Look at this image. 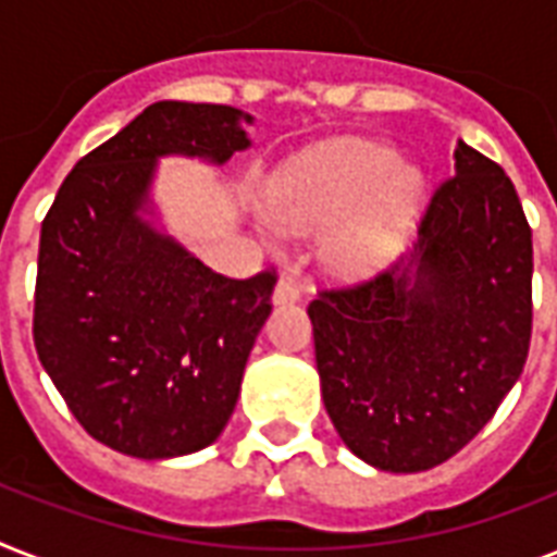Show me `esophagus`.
I'll return each mask as SVG.
<instances>
[{
  "instance_id": "obj_1",
  "label": "esophagus",
  "mask_w": 557,
  "mask_h": 557,
  "mask_svg": "<svg viewBox=\"0 0 557 557\" xmlns=\"http://www.w3.org/2000/svg\"><path fill=\"white\" fill-rule=\"evenodd\" d=\"M297 300H300V288L295 286V280L280 277L277 286H274V295H271V304L286 306V304H297Z\"/></svg>"
}]
</instances>
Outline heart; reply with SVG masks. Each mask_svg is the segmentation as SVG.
Segmentation results:
<instances>
[{
    "instance_id": "heart-1",
    "label": "heart",
    "mask_w": 557,
    "mask_h": 557,
    "mask_svg": "<svg viewBox=\"0 0 557 557\" xmlns=\"http://www.w3.org/2000/svg\"><path fill=\"white\" fill-rule=\"evenodd\" d=\"M424 178L375 138H335L292 161L269 196L274 225L318 234L345 219L323 245L341 277L375 274L401 251Z\"/></svg>"
}]
</instances>
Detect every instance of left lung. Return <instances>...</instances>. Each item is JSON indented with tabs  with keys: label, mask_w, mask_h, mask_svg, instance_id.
Returning <instances> with one entry per match:
<instances>
[{
	"label": "left lung",
	"mask_w": 557,
	"mask_h": 557,
	"mask_svg": "<svg viewBox=\"0 0 557 557\" xmlns=\"http://www.w3.org/2000/svg\"><path fill=\"white\" fill-rule=\"evenodd\" d=\"M410 257L309 304L335 431L416 474L462 450L520 379L532 338V227L511 178L457 141Z\"/></svg>",
	"instance_id": "obj_1"
}]
</instances>
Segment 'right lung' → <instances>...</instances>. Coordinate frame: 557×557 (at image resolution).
<instances>
[{
    "label": "right lung",
    "mask_w": 557,
    "mask_h": 557,
    "mask_svg": "<svg viewBox=\"0 0 557 557\" xmlns=\"http://www.w3.org/2000/svg\"><path fill=\"white\" fill-rule=\"evenodd\" d=\"M251 124L159 100L74 164L42 222L34 347L74 419L117 454L185 457L234 413L277 280L210 271L161 227L152 185L168 156L227 164Z\"/></svg>",
    "instance_id": "add662e5"
}]
</instances>
